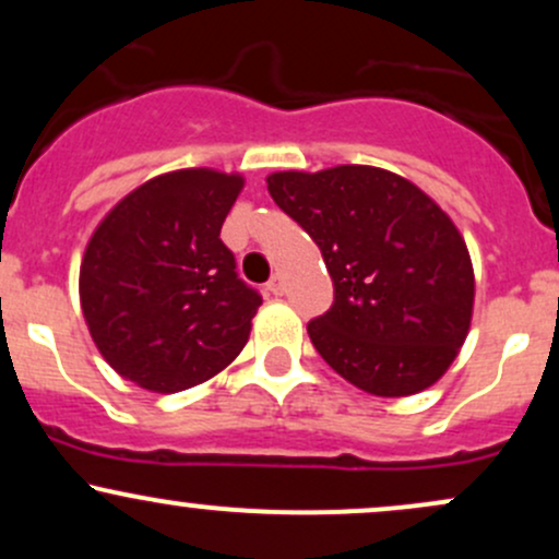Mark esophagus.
Masks as SVG:
<instances>
[{
    "label": "esophagus",
    "instance_id": "1",
    "mask_svg": "<svg viewBox=\"0 0 559 559\" xmlns=\"http://www.w3.org/2000/svg\"><path fill=\"white\" fill-rule=\"evenodd\" d=\"M267 292H271L273 297H281V294H284V278H281L278 273H275L273 278L267 281Z\"/></svg>",
    "mask_w": 559,
    "mask_h": 559
}]
</instances>
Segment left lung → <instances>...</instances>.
Masks as SVG:
<instances>
[{
	"mask_svg": "<svg viewBox=\"0 0 559 559\" xmlns=\"http://www.w3.org/2000/svg\"><path fill=\"white\" fill-rule=\"evenodd\" d=\"M267 191L331 273V310L307 323L320 357L376 396L439 381L465 342L476 294L471 254L444 210L370 165L273 173Z\"/></svg>",
	"mask_w": 559,
	"mask_h": 559,
	"instance_id": "obj_1",
	"label": "left lung"
}]
</instances>
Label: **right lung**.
Instances as JSON below:
<instances>
[{"label": "right lung", "instance_id": "right-lung-1", "mask_svg": "<svg viewBox=\"0 0 559 559\" xmlns=\"http://www.w3.org/2000/svg\"><path fill=\"white\" fill-rule=\"evenodd\" d=\"M241 176L189 168L152 178L110 210L81 262L96 349L128 381L173 394L236 360L262 305L221 228Z\"/></svg>", "mask_w": 559, "mask_h": 559}]
</instances>
